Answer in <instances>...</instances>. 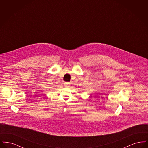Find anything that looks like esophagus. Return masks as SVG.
Instances as JSON below:
<instances>
[{
    "label": "esophagus",
    "mask_w": 148,
    "mask_h": 148,
    "mask_svg": "<svg viewBox=\"0 0 148 148\" xmlns=\"http://www.w3.org/2000/svg\"><path fill=\"white\" fill-rule=\"evenodd\" d=\"M64 85L65 87H69V83L68 82H65L64 83Z\"/></svg>",
    "instance_id": "obj_1"
}]
</instances>
